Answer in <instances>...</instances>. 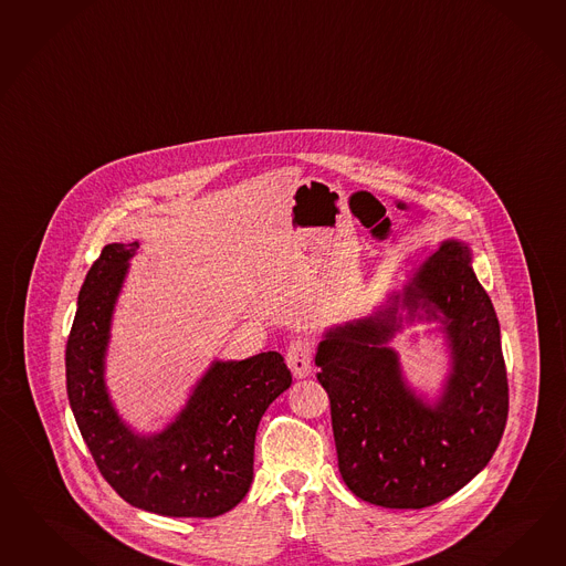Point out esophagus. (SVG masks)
I'll list each match as a JSON object with an SVG mask.
<instances>
[{
    "label": "esophagus",
    "mask_w": 566,
    "mask_h": 566,
    "mask_svg": "<svg viewBox=\"0 0 566 566\" xmlns=\"http://www.w3.org/2000/svg\"><path fill=\"white\" fill-rule=\"evenodd\" d=\"M286 365L291 367L292 375L296 379H305L311 375L313 368V352L305 339H296L292 342L286 350Z\"/></svg>",
    "instance_id": "obj_1"
}]
</instances>
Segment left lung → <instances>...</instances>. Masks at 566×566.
Masks as SVG:
<instances>
[{
	"mask_svg": "<svg viewBox=\"0 0 566 566\" xmlns=\"http://www.w3.org/2000/svg\"><path fill=\"white\" fill-rule=\"evenodd\" d=\"M399 307L410 319L424 307L446 325L452 375L434 407L415 398L386 346L400 328ZM315 363L332 406L339 474L367 503H441L480 474L501 443L509 413L501 327L461 241H444L382 308L329 329Z\"/></svg>",
	"mask_w": 566,
	"mask_h": 566,
	"instance_id": "1",
	"label": "left lung"
}]
</instances>
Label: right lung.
<instances>
[{"instance_id": "1", "label": "right lung", "mask_w": 566, "mask_h": 566, "mask_svg": "<svg viewBox=\"0 0 566 566\" xmlns=\"http://www.w3.org/2000/svg\"><path fill=\"white\" fill-rule=\"evenodd\" d=\"M138 247L105 244L80 289L65 348L70 406L98 472L123 501L167 517H218L251 486L261 416L291 387V370L277 352L216 360L172 424L134 434L115 412L103 375L113 308Z\"/></svg>"}]
</instances>
